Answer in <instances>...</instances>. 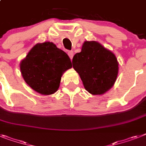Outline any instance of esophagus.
Here are the masks:
<instances>
[{
  "label": "esophagus",
  "instance_id": "1",
  "mask_svg": "<svg viewBox=\"0 0 146 146\" xmlns=\"http://www.w3.org/2000/svg\"><path fill=\"white\" fill-rule=\"evenodd\" d=\"M68 56L70 57L71 60H72V58H73V56H74V52H73L72 50H68Z\"/></svg>",
  "mask_w": 146,
  "mask_h": 146
}]
</instances>
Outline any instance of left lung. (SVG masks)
<instances>
[{
	"mask_svg": "<svg viewBox=\"0 0 146 146\" xmlns=\"http://www.w3.org/2000/svg\"><path fill=\"white\" fill-rule=\"evenodd\" d=\"M72 65L85 90L93 96L108 92L115 84L119 62L111 50L96 41H85L81 51L72 59Z\"/></svg>",
	"mask_w": 146,
	"mask_h": 146,
	"instance_id": "1",
	"label": "left lung"
}]
</instances>
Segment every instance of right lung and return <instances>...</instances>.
<instances>
[{
	"label": "right lung",
	"instance_id": "obj_1",
	"mask_svg": "<svg viewBox=\"0 0 146 146\" xmlns=\"http://www.w3.org/2000/svg\"><path fill=\"white\" fill-rule=\"evenodd\" d=\"M72 67L66 52L50 42L37 43L20 62L26 84L38 93L49 96L60 87L63 73Z\"/></svg>",
	"mask_w": 146,
	"mask_h": 146
}]
</instances>
